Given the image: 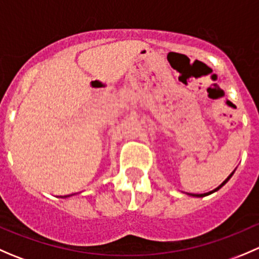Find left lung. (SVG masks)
<instances>
[{
    "label": "left lung",
    "mask_w": 259,
    "mask_h": 259,
    "mask_svg": "<svg viewBox=\"0 0 259 259\" xmlns=\"http://www.w3.org/2000/svg\"><path fill=\"white\" fill-rule=\"evenodd\" d=\"M232 176H233V173H232V174H231V176H229V177H228V178H227L226 180H224V182H223V183H222V184H221V185H219V187H218V188H215V189H214V190H213V192H209V193H204V194H189V195H193V197H205V195H209V194H211V193L217 192V190H218V189H219V188H222V187H223V185H224V184H226V183H227V182H228V180H229V179H231V177H232Z\"/></svg>",
    "instance_id": "left-lung-1"
}]
</instances>
